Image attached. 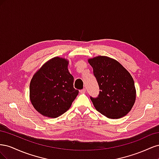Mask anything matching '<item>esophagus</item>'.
I'll return each instance as SVG.
<instances>
[{
  "instance_id": "obj_1",
  "label": "esophagus",
  "mask_w": 159,
  "mask_h": 159,
  "mask_svg": "<svg viewBox=\"0 0 159 159\" xmlns=\"http://www.w3.org/2000/svg\"><path fill=\"white\" fill-rule=\"evenodd\" d=\"M80 91V93H85L86 90H85V88H84V89H81Z\"/></svg>"
}]
</instances>
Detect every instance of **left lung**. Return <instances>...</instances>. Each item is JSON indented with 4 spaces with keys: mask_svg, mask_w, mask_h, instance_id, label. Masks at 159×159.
Instances as JSON below:
<instances>
[{
    "mask_svg": "<svg viewBox=\"0 0 159 159\" xmlns=\"http://www.w3.org/2000/svg\"><path fill=\"white\" fill-rule=\"evenodd\" d=\"M99 88L97 98L90 96L95 108L110 119L126 115L135 102L136 90L132 76L118 61L106 56L89 59Z\"/></svg>",
    "mask_w": 159,
    "mask_h": 159,
    "instance_id": "left-lung-1",
    "label": "left lung"
}]
</instances>
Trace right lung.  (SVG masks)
<instances>
[{
	"label": "right lung",
	"instance_id": "obj_1",
	"mask_svg": "<svg viewBox=\"0 0 159 159\" xmlns=\"http://www.w3.org/2000/svg\"><path fill=\"white\" fill-rule=\"evenodd\" d=\"M68 61L54 57L42 66L30 84L32 104L40 114L56 118L69 109L79 91L74 88V77L68 70Z\"/></svg>",
	"mask_w": 159,
	"mask_h": 159
}]
</instances>
